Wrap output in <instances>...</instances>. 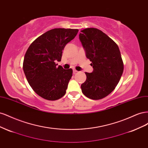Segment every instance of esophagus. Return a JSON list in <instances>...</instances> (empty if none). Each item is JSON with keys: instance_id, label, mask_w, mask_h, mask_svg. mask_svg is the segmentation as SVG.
<instances>
[{"instance_id": "esophagus-1", "label": "esophagus", "mask_w": 148, "mask_h": 148, "mask_svg": "<svg viewBox=\"0 0 148 148\" xmlns=\"http://www.w3.org/2000/svg\"><path fill=\"white\" fill-rule=\"evenodd\" d=\"M73 73L75 74V73H77V72H78V71H77V70L73 69Z\"/></svg>"}]
</instances>
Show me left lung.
I'll return each mask as SVG.
<instances>
[{
	"instance_id": "8db88e82",
	"label": "left lung",
	"mask_w": 148,
	"mask_h": 148,
	"mask_svg": "<svg viewBox=\"0 0 148 148\" xmlns=\"http://www.w3.org/2000/svg\"><path fill=\"white\" fill-rule=\"evenodd\" d=\"M79 38L93 68L91 73H85L86 80L81 85L82 92L89 99H102L114 91L123 73L119 48L112 39L97 28L82 30Z\"/></svg>"
}]
</instances>
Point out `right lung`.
<instances>
[{
	"label": "right lung",
	"mask_w": 148,
	"mask_h": 148,
	"mask_svg": "<svg viewBox=\"0 0 148 148\" xmlns=\"http://www.w3.org/2000/svg\"><path fill=\"white\" fill-rule=\"evenodd\" d=\"M77 29L54 28L31 43L24 57L23 69L34 91L49 101L63 97L72 77V69L65 70L55 62L61 61L62 51L73 39Z\"/></svg>",
	"instance_id": "right-lung-1"
}]
</instances>
